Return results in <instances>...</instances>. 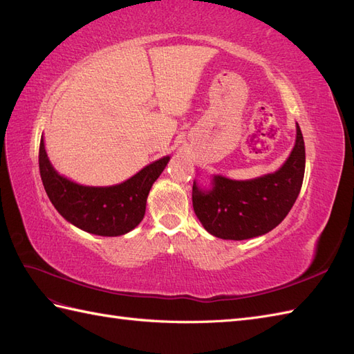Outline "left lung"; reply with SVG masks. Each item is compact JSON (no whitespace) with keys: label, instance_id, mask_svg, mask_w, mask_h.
Wrapping results in <instances>:
<instances>
[{"label":"left lung","instance_id":"obj_1","mask_svg":"<svg viewBox=\"0 0 354 354\" xmlns=\"http://www.w3.org/2000/svg\"><path fill=\"white\" fill-rule=\"evenodd\" d=\"M306 168L304 138L297 140L286 162L273 174L236 181L214 176L212 189H192L196 217L216 238L243 241L274 229L291 211L301 190Z\"/></svg>","mask_w":354,"mask_h":354}]
</instances>
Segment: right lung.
Instances as JSON below:
<instances>
[{
	"label": "right lung",
	"mask_w": 354,
	"mask_h": 354,
	"mask_svg": "<svg viewBox=\"0 0 354 354\" xmlns=\"http://www.w3.org/2000/svg\"><path fill=\"white\" fill-rule=\"evenodd\" d=\"M38 160L42 185L63 218L99 236H120L143 220L149 190L169 156L155 160L124 183L111 187L81 186L59 176L47 158L42 137Z\"/></svg>",
	"instance_id": "add662e5"
}]
</instances>
